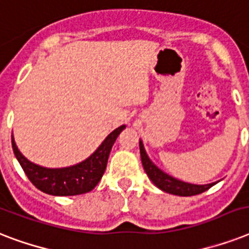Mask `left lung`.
I'll list each match as a JSON object with an SVG mask.
<instances>
[{
	"label": "left lung",
	"mask_w": 249,
	"mask_h": 249,
	"mask_svg": "<svg viewBox=\"0 0 249 249\" xmlns=\"http://www.w3.org/2000/svg\"><path fill=\"white\" fill-rule=\"evenodd\" d=\"M140 152L142 165H143L146 174L151 179L152 183L164 193L178 195V196H191V195L204 193L217 183V182H212V183H207V185H195V183H189V182H183L181 179L172 177L164 170L160 169L159 166L148 158L142 140H140Z\"/></svg>",
	"instance_id": "obj_1"
}]
</instances>
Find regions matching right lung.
I'll use <instances>...</instances> for the list:
<instances>
[{"mask_svg": "<svg viewBox=\"0 0 249 249\" xmlns=\"http://www.w3.org/2000/svg\"><path fill=\"white\" fill-rule=\"evenodd\" d=\"M125 128V125H121L109 133L89 158L63 168H48L32 163L19 151L14 136L11 137V144L15 158L37 189L54 196H71L89 193L98 185L105 173L111 148Z\"/></svg>", "mask_w": 249, "mask_h": 249, "instance_id": "right-lung-1", "label": "right lung"}]
</instances>
